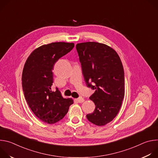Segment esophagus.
<instances>
[{
	"label": "esophagus",
	"mask_w": 158,
	"mask_h": 158,
	"mask_svg": "<svg viewBox=\"0 0 158 158\" xmlns=\"http://www.w3.org/2000/svg\"><path fill=\"white\" fill-rule=\"evenodd\" d=\"M77 101L79 103H82V102H83L84 101V99L82 98H79L77 99Z\"/></svg>",
	"instance_id": "obj_1"
}]
</instances>
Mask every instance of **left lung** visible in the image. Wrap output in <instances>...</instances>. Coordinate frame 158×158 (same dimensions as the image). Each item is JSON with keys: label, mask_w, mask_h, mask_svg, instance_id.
Listing matches in <instances>:
<instances>
[{"label": "left lung", "mask_w": 158, "mask_h": 158, "mask_svg": "<svg viewBox=\"0 0 158 158\" xmlns=\"http://www.w3.org/2000/svg\"><path fill=\"white\" fill-rule=\"evenodd\" d=\"M76 49L86 85L96 90L89 98L94 102L95 109L86 117L95 125L104 126L117 116L124 98L122 62L115 50L104 44L79 43Z\"/></svg>", "instance_id": "8db88e82"}]
</instances>
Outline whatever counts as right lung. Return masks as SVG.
<instances>
[{
  "mask_svg": "<svg viewBox=\"0 0 158 158\" xmlns=\"http://www.w3.org/2000/svg\"><path fill=\"white\" fill-rule=\"evenodd\" d=\"M74 47V43L52 42L34 49L27 59L22 76L25 99L37 118L48 124L61 120L73 104L58 89L52 91L54 65Z\"/></svg>",
  "mask_w": 158,
  "mask_h": 158,
  "instance_id": "obj_1",
  "label": "right lung"
}]
</instances>
